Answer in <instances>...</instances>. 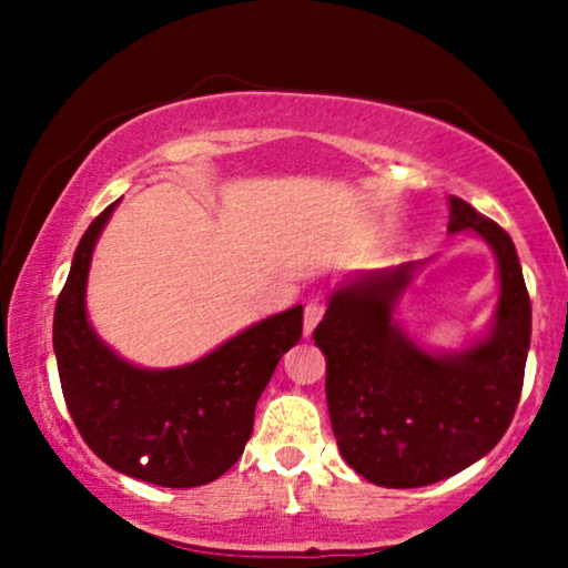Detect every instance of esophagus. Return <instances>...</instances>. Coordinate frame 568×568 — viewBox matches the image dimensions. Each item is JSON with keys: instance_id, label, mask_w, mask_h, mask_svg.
I'll return each instance as SVG.
<instances>
[{"instance_id": "1", "label": "esophagus", "mask_w": 568, "mask_h": 568, "mask_svg": "<svg viewBox=\"0 0 568 568\" xmlns=\"http://www.w3.org/2000/svg\"><path fill=\"white\" fill-rule=\"evenodd\" d=\"M323 315H325V302H323V298H312V302L304 306V334L306 336H310L312 331H315V325L323 321Z\"/></svg>"}]
</instances>
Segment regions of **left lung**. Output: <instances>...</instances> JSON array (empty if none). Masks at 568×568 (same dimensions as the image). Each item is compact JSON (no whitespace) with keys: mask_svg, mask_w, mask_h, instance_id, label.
<instances>
[{"mask_svg":"<svg viewBox=\"0 0 568 568\" xmlns=\"http://www.w3.org/2000/svg\"><path fill=\"white\" fill-rule=\"evenodd\" d=\"M448 230H473L499 262L497 323L486 342L433 357L393 325L414 264L376 272L331 296L315 328L325 397L344 462L387 488L438 484L486 456L510 427L524 389L531 302L515 245L497 221L448 197Z\"/></svg>","mask_w":568,"mask_h":568,"instance_id":"8db88e82","label":"left lung"}]
</instances>
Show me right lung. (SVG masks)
Instances as JSON below:
<instances>
[{"mask_svg": "<svg viewBox=\"0 0 568 568\" xmlns=\"http://www.w3.org/2000/svg\"><path fill=\"white\" fill-rule=\"evenodd\" d=\"M112 211L109 205L82 234L58 293L53 347L63 400L90 452L116 473L168 488L211 484L243 454L258 395L302 338L304 310L293 306L251 325L192 366H128L84 317L90 256Z\"/></svg>", "mask_w": 568, "mask_h": 568, "instance_id": "obj_1", "label": "right lung"}]
</instances>
